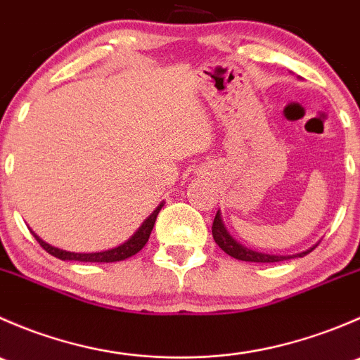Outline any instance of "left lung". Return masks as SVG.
<instances>
[{
    "label": "left lung",
    "instance_id": "left-lung-1",
    "mask_svg": "<svg viewBox=\"0 0 360 360\" xmlns=\"http://www.w3.org/2000/svg\"><path fill=\"white\" fill-rule=\"evenodd\" d=\"M212 237L216 240V244L219 245L228 256L235 257V259H240V261H250V263H277V261H284V259H291V257H303L304 254L311 252L315 249L310 248L303 252H297V254H291V256H277V254H266V252H257V250H252L245 245H242L240 242L235 240L230 233H228L226 226H224L223 219H221V212L217 210L216 217H214V223H212Z\"/></svg>",
    "mask_w": 360,
    "mask_h": 360
}]
</instances>
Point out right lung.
<instances>
[{"label":"right lung","mask_w":360,"mask_h":360,"mask_svg":"<svg viewBox=\"0 0 360 360\" xmlns=\"http://www.w3.org/2000/svg\"><path fill=\"white\" fill-rule=\"evenodd\" d=\"M162 207H163V202L160 203L157 209H155L153 212H151L150 216L143 221V224H141V226L134 231V235L129 238V240H125L123 244L116 245V248H112V249L101 250V252H71V250H64V249L53 248V245L46 244V242L41 240V238H39L34 231H32V235H34V238L38 240V244L41 245L46 252L52 254V256H56V257H59V259H63V261H79V263H115V261H123V259H127V257L134 256V254H137L141 249L144 248V245H146V242H148V238H150L151 230H153L155 221H157V216H158V212Z\"/></svg>","instance_id":"1"}]
</instances>
